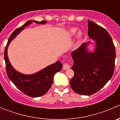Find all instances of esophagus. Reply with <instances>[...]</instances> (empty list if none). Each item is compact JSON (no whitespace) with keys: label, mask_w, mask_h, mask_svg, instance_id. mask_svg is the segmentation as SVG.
I'll list each match as a JSON object with an SVG mask.
<instances>
[{"label":"esophagus","mask_w":120,"mask_h":120,"mask_svg":"<svg viewBox=\"0 0 120 120\" xmlns=\"http://www.w3.org/2000/svg\"><path fill=\"white\" fill-rule=\"evenodd\" d=\"M70 66H69V64L68 63H65L63 65V69H64V70H67V69L70 68Z\"/></svg>","instance_id":"obj_1"}]
</instances>
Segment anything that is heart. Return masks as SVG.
Wrapping results in <instances>:
<instances>
[{
	"label": "heart",
	"instance_id": "obj_1",
	"mask_svg": "<svg viewBox=\"0 0 120 120\" xmlns=\"http://www.w3.org/2000/svg\"><path fill=\"white\" fill-rule=\"evenodd\" d=\"M77 29L75 28H71L70 30H69L68 31V34H69V35L70 36V37H74V36H75L76 35V34H77ZM81 35H82V34L81 32H79L78 33V38H81Z\"/></svg>",
	"mask_w": 120,
	"mask_h": 120
}]
</instances>
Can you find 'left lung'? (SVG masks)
I'll use <instances>...</instances> for the list:
<instances>
[{
    "mask_svg": "<svg viewBox=\"0 0 120 120\" xmlns=\"http://www.w3.org/2000/svg\"><path fill=\"white\" fill-rule=\"evenodd\" d=\"M88 36L95 41L94 52H89L83 43L71 53L74 72L70 83L72 90L82 95L99 91L111 79L114 71L116 49L110 35L101 26L88 20Z\"/></svg>",
    "mask_w": 120,
    "mask_h": 120,
    "instance_id": "left-lung-1",
    "label": "left lung"
}]
</instances>
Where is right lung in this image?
I'll list each match as a JSON object with an SVG mask.
<instances>
[{"label": "right lung", "instance_id": "right-lung-1", "mask_svg": "<svg viewBox=\"0 0 120 120\" xmlns=\"http://www.w3.org/2000/svg\"><path fill=\"white\" fill-rule=\"evenodd\" d=\"M32 22L39 24H45L46 21H37L30 20L18 28L11 34L4 50V60L8 76L11 81L22 93L30 97L37 98L45 95L49 90L53 82L54 74L61 71L63 65L60 61L48 66L37 73L31 75H25L18 72L11 64L8 56V49L11 41L15 38L22 31L25 26Z\"/></svg>", "mask_w": 120, "mask_h": 120}]
</instances>
